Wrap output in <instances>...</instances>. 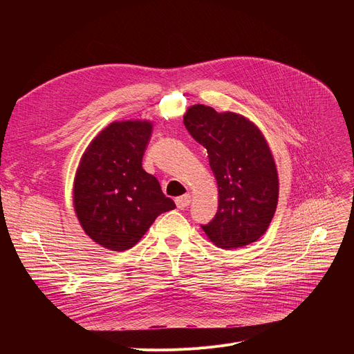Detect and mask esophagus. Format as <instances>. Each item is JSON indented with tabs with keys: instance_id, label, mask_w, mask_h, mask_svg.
Listing matches in <instances>:
<instances>
[{
	"instance_id": "34e87169",
	"label": "esophagus",
	"mask_w": 354,
	"mask_h": 354,
	"mask_svg": "<svg viewBox=\"0 0 354 354\" xmlns=\"http://www.w3.org/2000/svg\"><path fill=\"white\" fill-rule=\"evenodd\" d=\"M175 202H176V207H178L179 209L187 208V207H189V203H191V195L187 194V195L178 196V198L175 199Z\"/></svg>"
}]
</instances>
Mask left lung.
I'll list each match as a JSON object with an SVG mask.
<instances>
[{"mask_svg": "<svg viewBox=\"0 0 354 354\" xmlns=\"http://www.w3.org/2000/svg\"><path fill=\"white\" fill-rule=\"evenodd\" d=\"M191 136L207 149L218 183V211L201 225L224 250L243 248L266 234L278 202V174L270 146L252 122L232 111L191 106L183 116Z\"/></svg>", "mask_w": 354, "mask_h": 354, "instance_id": "obj_1", "label": "left lung"}]
</instances>
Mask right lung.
<instances>
[{
  "instance_id": "right-lung-1",
  "label": "right lung",
  "mask_w": 354,
  "mask_h": 354,
  "mask_svg": "<svg viewBox=\"0 0 354 354\" xmlns=\"http://www.w3.org/2000/svg\"><path fill=\"white\" fill-rule=\"evenodd\" d=\"M147 120L113 122L90 142L73 187L74 211L84 232L99 245L126 251L175 202L142 167L151 139Z\"/></svg>"
}]
</instances>
